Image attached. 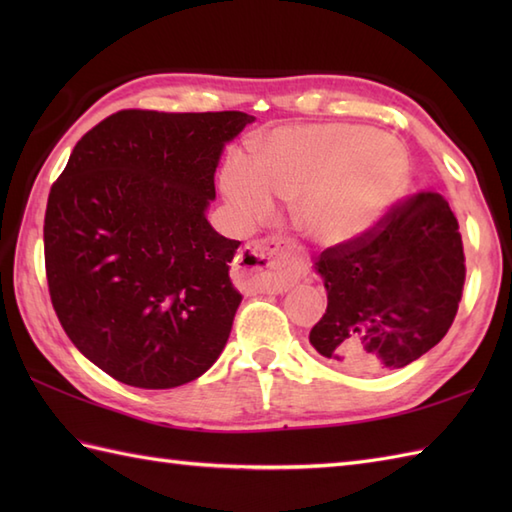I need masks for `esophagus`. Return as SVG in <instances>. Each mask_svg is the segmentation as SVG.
Masks as SVG:
<instances>
[{
  "label": "esophagus",
  "instance_id": "34e87169",
  "mask_svg": "<svg viewBox=\"0 0 512 512\" xmlns=\"http://www.w3.org/2000/svg\"><path fill=\"white\" fill-rule=\"evenodd\" d=\"M308 273L295 246L248 242L233 264V279L248 292H284Z\"/></svg>",
  "mask_w": 512,
  "mask_h": 512
}]
</instances>
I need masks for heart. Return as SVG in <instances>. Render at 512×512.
I'll use <instances>...</instances> for the list:
<instances>
[{"mask_svg":"<svg viewBox=\"0 0 512 512\" xmlns=\"http://www.w3.org/2000/svg\"><path fill=\"white\" fill-rule=\"evenodd\" d=\"M409 182L396 138L350 123L288 125L268 134L257 158L231 156L222 189L246 224L275 213V195L297 200V224L312 242L345 246L383 224Z\"/></svg>","mask_w":512,"mask_h":512,"instance_id":"heart-1","label":"heart"}]
</instances>
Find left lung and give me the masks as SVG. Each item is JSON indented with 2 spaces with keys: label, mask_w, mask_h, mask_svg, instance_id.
<instances>
[{
  "label": "left lung",
  "mask_w": 512,
  "mask_h": 512,
  "mask_svg": "<svg viewBox=\"0 0 512 512\" xmlns=\"http://www.w3.org/2000/svg\"><path fill=\"white\" fill-rule=\"evenodd\" d=\"M440 193L398 202L358 242L323 250L314 268L328 308L310 343L332 365L369 374L398 369L438 345L458 312L464 248Z\"/></svg>",
  "instance_id": "8db88e82"
}]
</instances>
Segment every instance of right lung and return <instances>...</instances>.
I'll use <instances>...</instances> for the list:
<instances>
[{
	"label": "right lung",
	"instance_id": "1",
	"mask_svg": "<svg viewBox=\"0 0 512 512\" xmlns=\"http://www.w3.org/2000/svg\"><path fill=\"white\" fill-rule=\"evenodd\" d=\"M255 116L123 110L72 149L48 195L46 277L65 334L140 389L191 383L222 354L242 295L237 239L206 220L222 149Z\"/></svg>",
	"mask_w": 512,
	"mask_h": 512
}]
</instances>
